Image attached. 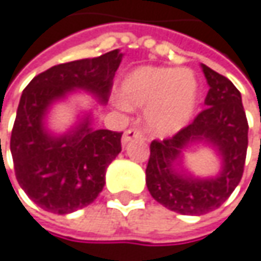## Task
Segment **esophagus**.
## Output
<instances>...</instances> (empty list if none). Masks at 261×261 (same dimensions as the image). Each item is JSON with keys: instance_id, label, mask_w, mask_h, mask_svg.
I'll list each match as a JSON object with an SVG mask.
<instances>
[{"instance_id": "obj_1", "label": "esophagus", "mask_w": 261, "mask_h": 261, "mask_svg": "<svg viewBox=\"0 0 261 261\" xmlns=\"http://www.w3.org/2000/svg\"><path fill=\"white\" fill-rule=\"evenodd\" d=\"M142 137H143V134H142V131L139 130V128H128V130L124 133V136H122V143L127 145L131 140L142 139Z\"/></svg>"}]
</instances>
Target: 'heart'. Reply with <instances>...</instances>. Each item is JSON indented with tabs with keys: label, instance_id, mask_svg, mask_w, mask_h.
<instances>
[{
	"label": "heart",
	"instance_id": "obj_1",
	"mask_svg": "<svg viewBox=\"0 0 261 261\" xmlns=\"http://www.w3.org/2000/svg\"><path fill=\"white\" fill-rule=\"evenodd\" d=\"M199 87L188 69L165 66L137 68L121 81L119 99L125 108H146V125L167 137L185 128L195 114Z\"/></svg>",
	"mask_w": 261,
	"mask_h": 261
}]
</instances>
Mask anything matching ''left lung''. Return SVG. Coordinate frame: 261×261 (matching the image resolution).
I'll use <instances>...</instances> for the list:
<instances>
[{
  "label": "left lung",
  "mask_w": 261,
  "mask_h": 261,
  "mask_svg": "<svg viewBox=\"0 0 261 261\" xmlns=\"http://www.w3.org/2000/svg\"><path fill=\"white\" fill-rule=\"evenodd\" d=\"M210 85L204 109L193 122L167 140L150 143L146 185L152 198L165 208L188 216L214 211L235 191L244 173L248 122L241 93L226 76L201 63ZM210 145L221 160L216 176H193L184 165L192 144Z\"/></svg>",
  "instance_id": "obj_1"
}]
</instances>
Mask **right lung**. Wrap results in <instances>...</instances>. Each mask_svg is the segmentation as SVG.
I'll return each mask as SVG.
<instances>
[{"instance_id":"add662e5","label":"right lung","mask_w":261,"mask_h":261,"mask_svg":"<svg viewBox=\"0 0 261 261\" xmlns=\"http://www.w3.org/2000/svg\"><path fill=\"white\" fill-rule=\"evenodd\" d=\"M122 57L114 50L62 63L37 75L23 90L10 150L20 188L42 210L69 214L90 205L103 191L106 168L121 152L122 133L93 128L91 111L65 133L50 130L47 118L73 91L108 103Z\"/></svg>"}]
</instances>
